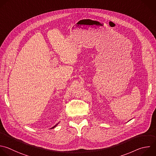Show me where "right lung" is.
I'll list each match as a JSON object with an SVG mask.
<instances>
[{
  "label": "right lung",
  "instance_id": "right-lung-1",
  "mask_svg": "<svg viewBox=\"0 0 156 156\" xmlns=\"http://www.w3.org/2000/svg\"><path fill=\"white\" fill-rule=\"evenodd\" d=\"M56 126H57V125H56V126H54V127H52V129H53V128H54V127H56Z\"/></svg>",
  "mask_w": 156,
  "mask_h": 156
}]
</instances>
